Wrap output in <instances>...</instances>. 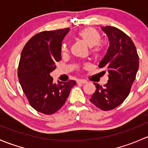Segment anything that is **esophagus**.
<instances>
[{
  "instance_id": "esophagus-1",
  "label": "esophagus",
  "mask_w": 148,
  "mask_h": 148,
  "mask_svg": "<svg viewBox=\"0 0 148 148\" xmlns=\"http://www.w3.org/2000/svg\"><path fill=\"white\" fill-rule=\"evenodd\" d=\"M77 83H80V84H85V83H87V80H77Z\"/></svg>"
}]
</instances>
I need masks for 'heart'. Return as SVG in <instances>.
Masks as SVG:
<instances>
[{
    "label": "heart",
    "instance_id": "b5f03b06",
    "mask_svg": "<svg viewBox=\"0 0 148 148\" xmlns=\"http://www.w3.org/2000/svg\"><path fill=\"white\" fill-rule=\"evenodd\" d=\"M77 37L83 42L86 45L90 47V53L92 57L97 58L103 51V45L100 43L101 35L94 28L88 27L79 30L77 33ZM62 53H65L68 51V47L66 43L62 44Z\"/></svg>",
    "mask_w": 148,
    "mask_h": 148
}]
</instances>
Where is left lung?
I'll list each match as a JSON object with an SVG mask.
<instances>
[{
    "label": "left lung",
    "mask_w": 148,
    "mask_h": 148,
    "mask_svg": "<svg viewBox=\"0 0 148 148\" xmlns=\"http://www.w3.org/2000/svg\"><path fill=\"white\" fill-rule=\"evenodd\" d=\"M101 28L110 46L98 66L107 70L109 79L104 87L94 83L96 90L90 100L106 111L119 106L128 96L139 68V56L134 42L124 32L112 26Z\"/></svg>",
    "instance_id": "left-lung-1"
}]
</instances>
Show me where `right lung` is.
I'll return each instance as SVG.
<instances>
[{
	"label": "right lung",
	"mask_w": 148,
	"mask_h": 148,
	"mask_svg": "<svg viewBox=\"0 0 148 148\" xmlns=\"http://www.w3.org/2000/svg\"><path fill=\"white\" fill-rule=\"evenodd\" d=\"M70 28L45 30L33 36L23 49L18 77L32 108L45 115L57 112L65 104L75 80L53 83L50 73L61 60L60 48Z\"/></svg>",
	"instance_id": "obj_1"
}]
</instances>
